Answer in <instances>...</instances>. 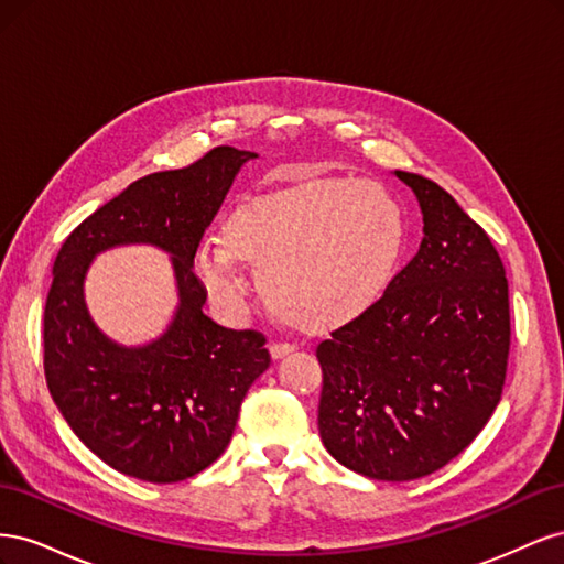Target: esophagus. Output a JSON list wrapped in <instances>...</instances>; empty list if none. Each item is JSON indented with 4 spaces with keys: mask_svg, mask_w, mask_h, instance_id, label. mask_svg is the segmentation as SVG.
I'll return each mask as SVG.
<instances>
[{
    "mask_svg": "<svg viewBox=\"0 0 564 564\" xmlns=\"http://www.w3.org/2000/svg\"><path fill=\"white\" fill-rule=\"evenodd\" d=\"M294 350H296V344H289V340H275V344H270L272 360H282L284 355L294 352Z\"/></svg>",
    "mask_w": 564,
    "mask_h": 564,
    "instance_id": "esophagus-1",
    "label": "esophagus"
}]
</instances>
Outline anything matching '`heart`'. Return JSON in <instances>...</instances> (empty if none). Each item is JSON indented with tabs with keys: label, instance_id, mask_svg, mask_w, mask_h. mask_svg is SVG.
I'll return each mask as SVG.
<instances>
[{
	"label": "heart",
	"instance_id": "obj_1",
	"mask_svg": "<svg viewBox=\"0 0 564 564\" xmlns=\"http://www.w3.org/2000/svg\"><path fill=\"white\" fill-rule=\"evenodd\" d=\"M404 247L406 216L386 185L317 178L235 209L224 242H202L193 263L226 308L245 294L237 261L253 265L272 311L294 327L324 332L383 296Z\"/></svg>",
	"mask_w": 564,
	"mask_h": 564
}]
</instances>
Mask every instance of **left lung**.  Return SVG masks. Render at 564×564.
<instances>
[{
  "label": "left lung",
  "mask_w": 564,
  "mask_h": 564,
  "mask_svg": "<svg viewBox=\"0 0 564 564\" xmlns=\"http://www.w3.org/2000/svg\"><path fill=\"white\" fill-rule=\"evenodd\" d=\"M423 212V240L383 296L317 344V425L327 452L371 480L447 466L501 400L508 280L489 235L437 183L395 172Z\"/></svg>",
  "instance_id": "obj_1"
}]
</instances>
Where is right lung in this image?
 Instances as JSON below:
<instances>
[{"label":"right lung","instance_id":"1","mask_svg":"<svg viewBox=\"0 0 564 564\" xmlns=\"http://www.w3.org/2000/svg\"><path fill=\"white\" fill-rule=\"evenodd\" d=\"M253 152L218 145L197 162L133 181L67 235L44 308V377L75 435L100 460L145 482H181L226 452L249 386L270 365L265 336L202 313L193 270L202 235ZM148 241L173 253L180 311L150 347L124 349L96 329L80 296L98 250Z\"/></svg>","mask_w":564,"mask_h":564}]
</instances>
